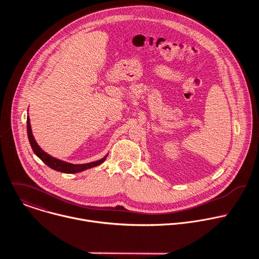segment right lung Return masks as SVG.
I'll return each instance as SVG.
<instances>
[{
  "label": "right lung",
  "instance_id": "1",
  "mask_svg": "<svg viewBox=\"0 0 259 259\" xmlns=\"http://www.w3.org/2000/svg\"><path fill=\"white\" fill-rule=\"evenodd\" d=\"M26 127H27V136H28V140L30 143L31 149L33 151V153L36 155V157H39L47 166H49L51 169L59 171V172H63V173H69V174H73V173H78V172H82L84 170L96 167L98 165H100L101 163H103L107 157L104 156L102 159L95 161V162H91V163H86V164H70L64 161H61L59 159L53 158L52 156L48 155L46 152H44L41 147L39 146V144L36 143V141L34 140V137L32 135L31 132V126H30V121H29V117L27 116V120H26Z\"/></svg>",
  "mask_w": 259,
  "mask_h": 259
}]
</instances>
